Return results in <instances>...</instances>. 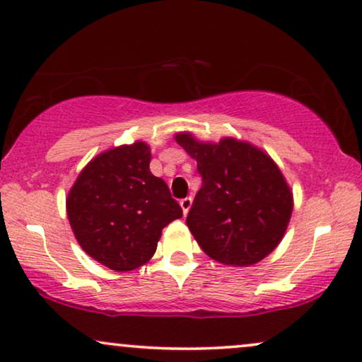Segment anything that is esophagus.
Masks as SVG:
<instances>
[{"mask_svg":"<svg viewBox=\"0 0 362 362\" xmlns=\"http://www.w3.org/2000/svg\"><path fill=\"white\" fill-rule=\"evenodd\" d=\"M192 197H185V199H182L180 200V206H182V210H184V214L187 215L189 214V210H190V206H192Z\"/></svg>","mask_w":362,"mask_h":362,"instance_id":"1","label":"esophagus"}]
</instances>
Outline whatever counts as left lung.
<instances>
[{"instance_id":"1","label":"left lung","mask_w":362,"mask_h":362,"mask_svg":"<svg viewBox=\"0 0 362 362\" xmlns=\"http://www.w3.org/2000/svg\"><path fill=\"white\" fill-rule=\"evenodd\" d=\"M175 141L195 158L202 175L187 216L200 248L228 267L267 258L285 237L293 211V192L273 158L235 137L204 142L178 132Z\"/></svg>"}]
</instances>
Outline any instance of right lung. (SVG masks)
<instances>
[{"instance_id": "right-lung-1", "label": "right lung", "mask_w": 362, "mask_h": 362, "mask_svg": "<svg viewBox=\"0 0 362 362\" xmlns=\"http://www.w3.org/2000/svg\"><path fill=\"white\" fill-rule=\"evenodd\" d=\"M144 141L95 156L71 187L66 211L81 248L114 272H131L153 257L163 226L182 218L162 178L151 172Z\"/></svg>"}]
</instances>
